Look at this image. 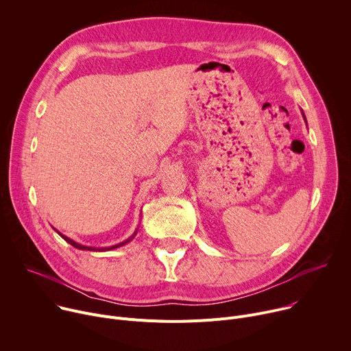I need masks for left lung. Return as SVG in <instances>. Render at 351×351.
Here are the masks:
<instances>
[{"label": "left lung", "mask_w": 351, "mask_h": 351, "mask_svg": "<svg viewBox=\"0 0 351 351\" xmlns=\"http://www.w3.org/2000/svg\"><path fill=\"white\" fill-rule=\"evenodd\" d=\"M303 114V117H304V121H306V123H307V119H306V115H304V112H302Z\"/></svg>", "instance_id": "obj_1"}]
</instances>
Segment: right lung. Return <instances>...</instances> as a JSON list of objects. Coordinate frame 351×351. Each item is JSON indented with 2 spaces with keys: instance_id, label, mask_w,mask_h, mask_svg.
<instances>
[{
  "instance_id": "obj_1",
  "label": "right lung",
  "mask_w": 351,
  "mask_h": 351,
  "mask_svg": "<svg viewBox=\"0 0 351 351\" xmlns=\"http://www.w3.org/2000/svg\"><path fill=\"white\" fill-rule=\"evenodd\" d=\"M54 230H57L56 228H54ZM137 230H138V228H136V230L133 232V234L130 236V237H128L126 240H123V241H121V243H118V244H115V245H111V247H104V248H95V247H88V245H83V244H79V243H76L75 240H72V239H69L68 236H65V234H62V233H60L58 230V234L65 240V241H68L71 245H73L75 248H79V250H87V252H108V250H114V248H118V247H122V245H125V244H128L130 240H133L134 239V236L137 234Z\"/></svg>"
}]
</instances>
